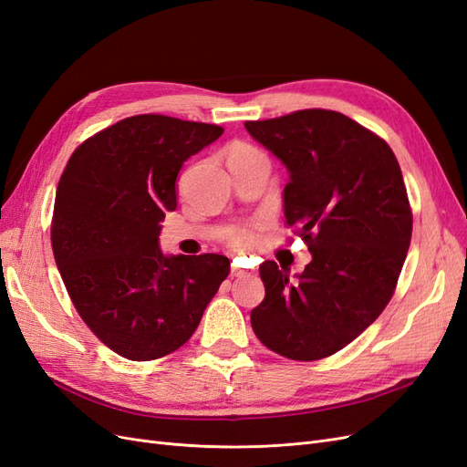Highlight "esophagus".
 <instances>
[{"label": "esophagus", "instance_id": "34e87169", "mask_svg": "<svg viewBox=\"0 0 467 467\" xmlns=\"http://www.w3.org/2000/svg\"><path fill=\"white\" fill-rule=\"evenodd\" d=\"M247 275H249V271H245V268L237 266L235 263L232 265V276H247Z\"/></svg>", "mask_w": 467, "mask_h": 467}]
</instances>
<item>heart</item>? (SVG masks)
<instances>
[{"label":"heart","mask_w":467,"mask_h":467,"mask_svg":"<svg viewBox=\"0 0 467 467\" xmlns=\"http://www.w3.org/2000/svg\"><path fill=\"white\" fill-rule=\"evenodd\" d=\"M249 155H259V151L247 144H234L228 150V161L244 160V158H249ZM228 239L234 247L247 249L257 242V235H255V232H253V228H235L230 232Z\"/></svg>","instance_id":"heart-1"}]
</instances>
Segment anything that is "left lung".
Listing matches in <instances>:
<instances>
[{"label":"left lung","instance_id":"obj_1","mask_svg":"<svg viewBox=\"0 0 467 467\" xmlns=\"http://www.w3.org/2000/svg\"><path fill=\"white\" fill-rule=\"evenodd\" d=\"M245 129L288 169L286 223L312 253L296 280L275 261L259 266L265 300L251 312L253 331L290 360L335 355L384 312L398 285L413 230L400 163L384 140L335 110Z\"/></svg>","mask_w":467,"mask_h":467}]
</instances>
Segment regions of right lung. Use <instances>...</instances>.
<instances>
[{
  "instance_id": "add662e5",
  "label": "right lung",
  "mask_w": 467,
  "mask_h": 467,
  "mask_svg": "<svg viewBox=\"0 0 467 467\" xmlns=\"http://www.w3.org/2000/svg\"><path fill=\"white\" fill-rule=\"evenodd\" d=\"M222 132L163 115L129 117L86 140L60 177L56 266L81 319L124 358L155 360L185 345L230 275V259L216 253L160 249L182 163Z\"/></svg>"
}]
</instances>
